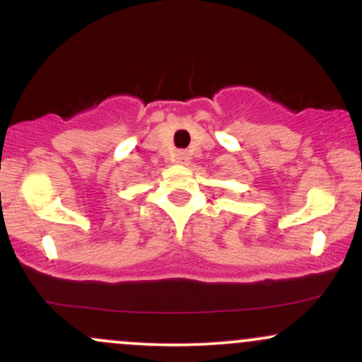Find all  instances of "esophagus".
<instances>
[{
    "instance_id": "34e87169",
    "label": "esophagus",
    "mask_w": 362,
    "mask_h": 362,
    "mask_svg": "<svg viewBox=\"0 0 362 362\" xmlns=\"http://www.w3.org/2000/svg\"><path fill=\"white\" fill-rule=\"evenodd\" d=\"M175 161L178 165H185L187 161H189V155H187L185 151H180V153H177V156H175Z\"/></svg>"
}]
</instances>
